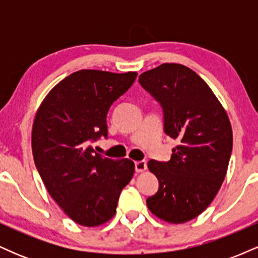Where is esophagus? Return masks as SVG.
Instances as JSON below:
<instances>
[{"label":"esophagus","instance_id":"34e87169","mask_svg":"<svg viewBox=\"0 0 258 258\" xmlns=\"http://www.w3.org/2000/svg\"><path fill=\"white\" fill-rule=\"evenodd\" d=\"M135 168L136 172H143V171L147 170V162L146 160H141V161H136L135 162Z\"/></svg>","mask_w":258,"mask_h":258}]
</instances>
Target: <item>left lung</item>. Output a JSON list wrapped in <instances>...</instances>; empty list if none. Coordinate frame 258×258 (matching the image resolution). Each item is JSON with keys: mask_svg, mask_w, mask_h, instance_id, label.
I'll return each mask as SVG.
<instances>
[{"mask_svg": "<svg viewBox=\"0 0 258 258\" xmlns=\"http://www.w3.org/2000/svg\"><path fill=\"white\" fill-rule=\"evenodd\" d=\"M138 82L161 106L165 133L178 142L168 161L148 162L159 189L147 205L161 220L184 223L220 190L232 155V126L211 88L184 65L161 64Z\"/></svg>", "mask_w": 258, "mask_h": 258, "instance_id": "8db88e82", "label": "left lung"}]
</instances>
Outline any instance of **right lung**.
I'll return each mask as SVG.
<instances>
[{
	"mask_svg": "<svg viewBox=\"0 0 258 258\" xmlns=\"http://www.w3.org/2000/svg\"><path fill=\"white\" fill-rule=\"evenodd\" d=\"M136 78L137 73H73L49 92L35 117L31 146L38 173L55 203L81 226L110 220L135 173L131 160L104 158L90 144L108 137L109 109Z\"/></svg>",
	"mask_w": 258,
	"mask_h": 258,
	"instance_id": "obj_1",
	"label": "right lung"
}]
</instances>
